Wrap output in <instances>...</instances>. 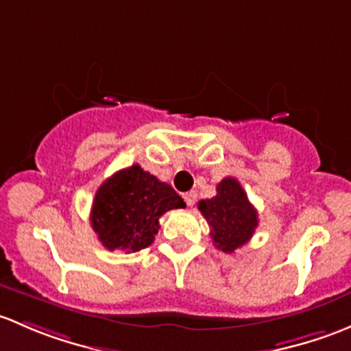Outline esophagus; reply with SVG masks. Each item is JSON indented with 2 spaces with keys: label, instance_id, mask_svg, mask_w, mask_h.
I'll use <instances>...</instances> for the list:
<instances>
[{
  "label": "esophagus",
  "instance_id": "obj_1",
  "mask_svg": "<svg viewBox=\"0 0 351 351\" xmlns=\"http://www.w3.org/2000/svg\"><path fill=\"white\" fill-rule=\"evenodd\" d=\"M184 201H186L187 206H191V208H193V206L196 204V201H197L196 191H189V193L184 194Z\"/></svg>",
  "mask_w": 351,
  "mask_h": 351
}]
</instances>
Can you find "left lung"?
<instances>
[{"label":"left lung","instance_id":"1","mask_svg":"<svg viewBox=\"0 0 351 351\" xmlns=\"http://www.w3.org/2000/svg\"><path fill=\"white\" fill-rule=\"evenodd\" d=\"M197 208L211 228L215 247L226 254L243 247L258 226L256 209L233 177L223 179L216 186V196L199 201Z\"/></svg>","mask_w":351,"mask_h":351}]
</instances>
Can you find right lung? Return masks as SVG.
Segmentation results:
<instances>
[{"label": "right lung", "mask_w": 351, "mask_h": 351, "mask_svg": "<svg viewBox=\"0 0 351 351\" xmlns=\"http://www.w3.org/2000/svg\"><path fill=\"white\" fill-rule=\"evenodd\" d=\"M179 208H186L182 197L135 164L101 184L93 201L91 226L104 248L132 254L154 243L160 216Z\"/></svg>", "instance_id": "obj_1"}]
</instances>
